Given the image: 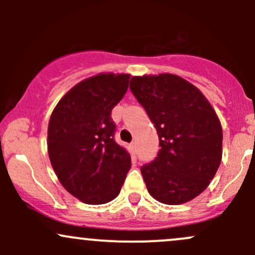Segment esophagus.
Returning <instances> with one entry per match:
<instances>
[{
    "instance_id": "34e87169",
    "label": "esophagus",
    "mask_w": 255,
    "mask_h": 255,
    "mask_svg": "<svg viewBox=\"0 0 255 255\" xmlns=\"http://www.w3.org/2000/svg\"><path fill=\"white\" fill-rule=\"evenodd\" d=\"M129 146H130V149H132V151H133V150H134V149H135V143L132 142V143L129 144Z\"/></svg>"
}]
</instances>
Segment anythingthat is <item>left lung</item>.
I'll return each instance as SVG.
<instances>
[{"label": "left lung", "instance_id": "left-lung-1", "mask_svg": "<svg viewBox=\"0 0 255 255\" xmlns=\"http://www.w3.org/2000/svg\"><path fill=\"white\" fill-rule=\"evenodd\" d=\"M159 135L158 155L140 168L149 194L180 205L210 185L222 159V127L202 92L173 74L133 76L129 85Z\"/></svg>", "mask_w": 255, "mask_h": 255}]
</instances>
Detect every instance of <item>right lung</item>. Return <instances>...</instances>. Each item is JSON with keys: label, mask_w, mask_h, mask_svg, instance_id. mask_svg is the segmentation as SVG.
Wrapping results in <instances>:
<instances>
[{"label": "right lung", "mask_w": 255, "mask_h": 255, "mask_svg": "<svg viewBox=\"0 0 255 255\" xmlns=\"http://www.w3.org/2000/svg\"><path fill=\"white\" fill-rule=\"evenodd\" d=\"M128 74L82 80L58 102L48 126V153L60 184L80 201L101 205L118 196L130 155L115 140L112 109L128 89Z\"/></svg>", "instance_id": "add662e5"}]
</instances>
